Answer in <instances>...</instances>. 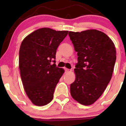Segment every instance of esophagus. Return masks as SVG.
<instances>
[{
  "instance_id": "34e87169",
  "label": "esophagus",
  "mask_w": 126,
  "mask_h": 126,
  "mask_svg": "<svg viewBox=\"0 0 126 126\" xmlns=\"http://www.w3.org/2000/svg\"><path fill=\"white\" fill-rule=\"evenodd\" d=\"M65 70H66V73H70V72H71V71H72L70 69H65Z\"/></svg>"
}]
</instances>
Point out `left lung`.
I'll list each match as a JSON object with an SVG mask.
<instances>
[{"instance_id": "1", "label": "left lung", "mask_w": 126, "mask_h": 126, "mask_svg": "<svg viewBox=\"0 0 126 126\" xmlns=\"http://www.w3.org/2000/svg\"><path fill=\"white\" fill-rule=\"evenodd\" d=\"M69 35L78 56L74 69L76 79L70 84V94L79 103L91 105L110 81L116 49L108 35L96 30L69 31Z\"/></svg>"}]
</instances>
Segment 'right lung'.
Here are the masks:
<instances>
[{
	"label": "right lung",
	"mask_w": 126,
	"mask_h": 126,
	"mask_svg": "<svg viewBox=\"0 0 126 126\" xmlns=\"http://www.w3.org/2000/svg\"><path fill=\"white\" fill-rule=\"evenodd\" d=\"M68 31L38 29L25 37L19 53V67L24 89L34 105H47L64 73L56 67V50ZM54 63L52 65L51 63Z\"/></svg>",
	"instance_id": "right-lung-1"
}]
</instances>
